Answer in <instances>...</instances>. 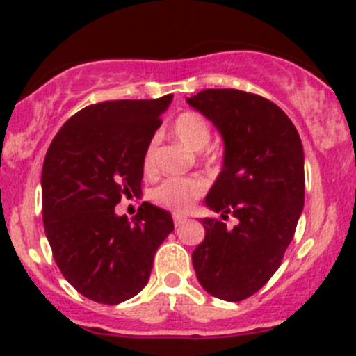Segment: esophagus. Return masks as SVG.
I'll list each match as a JSON object with an SVG mask.
<instances>
[{
    "mask_svg": "<svg viewBox=\"0 0 356 356\" xmlns=\"http://www.w3.org/2000/svg\"><path fill=\"white\" fill-rule=\"evenodd\" d=\"M186 220H188V217H186V215L174 213V224H175V225H182Z\"/></svg>",
    "mask_w": 356,
    "mask_h": 356,
    "instance_id": "obj_1",
    "label": "esophagus"
}]
</instances>
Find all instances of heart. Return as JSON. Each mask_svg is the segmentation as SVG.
<instances>
[{
  "instance_id": "b5f03b06",
  "label": "heart",
  "mask_w": 356,
  "mask_h": 356,
  "mask_svg": "<svg viewBox=\"0 0 356 356\" xmlns=\"http://www.w3.org/2000/svg\"><path fill=\"white\" fill-rule=\"evenodd\" d=\"M172 132L175 138L191 148L193 152H201L210 145L211 129L208 122L204 120L203 115L196 111H184L179 115L172 124ZM153 143L146 148L145 156H143V170L146 175L155 174V161H153ZM203 158L211 160V155L208 152H201ZM207 189V182L198 175L191 177H170L165 179L161 184H158L152 191V200L160 207L167 210L175 211V213H184L193 207L196 200Z\"/></svg>"
}]
</instances>
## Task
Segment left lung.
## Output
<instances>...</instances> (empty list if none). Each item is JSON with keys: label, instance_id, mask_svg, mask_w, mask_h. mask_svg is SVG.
<instances>
[{"label": "left lung", "instance_id": "8db88e82", "mask_svg": "<svg viewBox=\"0 0 356 356\" xmlns=\"http://www.w3.org/2000/svg\"><path fill=\"white\" fill-rule=\"evenodd\" d=\"M188 103L224 139V167L204 198L222 220L201 218L193 267L211 296L241 301L267 284L293 241L305 203L303 146L288 115L253 92L204 89ZM229 214L238 218L232 229Z\"/></svg>", "mask_w": 356, "mask_h": 356}]
</instances>
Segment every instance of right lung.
Returning a JSON list of instances; mask_svg holds the SVG:
<instances>
[{
	"label": "right lung",
	"mask_w": 356,
	"mask_h": 356,
	"mask_svg": "<svg viewBox=\"0 0 356 356\" xmlns=\"http://www.w3.org/2000/svg\"><path fill=\"white\" fill-rule=\"evenodd\" d=\"M172 95L115 99L70 117L42 165V222L53 258L82 296L118 305L146 284L158 246L174 231L167 210L145 203L129 220L122 196L141 193L143 156Z\"/></svg>",
	"instance_id": "right-lung-1"
}]
</instances>
